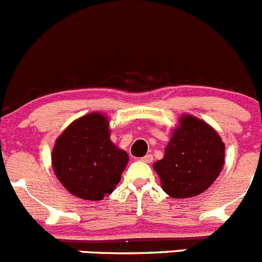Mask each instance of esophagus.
<instances>
[{"instance_id": "obj_1", "label": "esophagus", "mask_w": 262, "mask_h": 262, "mask_svg": "<svg viewBox=\"0 0 262 262\" xmlns=\"http://www.w3.org/2000/svg\"><path fill=\"white\" fill-rule=\"evenodd\" d=\"M152 159H154V158H152L151 154H147V155H145V157L141 158L142 162H145V163H151Z\"/></svg>"}]
</instances>
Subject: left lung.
Instances as JSON below:
<instances>
[{
	"instance_id": "8db88e82",
	"label": "left lung",
	"mask_w": 262,
	"mask_h": 262,
	"mask_svg": "<svg viewBox=\"0 0 262 262\" xmlns=\"http://www.w3.org/2000/svg\"><path fill=\"white\" fill-rule=\"evenodd\" d=\"M222 137L205 121L182 115L164 149L152 164L165 193L174 199L198 196L218 178L224 165Z\"/></svg>"
}]
</instances>
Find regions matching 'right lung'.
<instances>
[{
  "mask_svg": "<svg viewBox=\"0 0 262 262\" xmlns=\"http://www.w3.org/2000/svg\"><path fill=\"white\" fill-rule=\"evenodd\" d=\"M127 163V152L111 141L110 120L99 112L75 120L52 150L56 177L82 200L99 201L112 193Z\"/></svg>",
  "mask_w": 262,
  "mask_h": 262,
  "instance_id": "obj_1",
  "label": "right lung"
}]
</instances>
